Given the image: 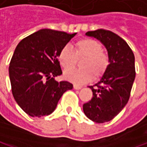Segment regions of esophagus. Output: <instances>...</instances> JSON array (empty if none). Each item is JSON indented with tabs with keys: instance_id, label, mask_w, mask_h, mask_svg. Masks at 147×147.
<instances>
[{
	"instance_id": "esophagus-1",
	"label": "esophagus",
	"mask_w": 147,
	"mask_h": 147,
	"mask_svg": "<svg viewBox=\"0 0 147 147\" xmlns=\"http://www.w3.org/2000/svg\"><path fill=\"white\" fill-rule=\"evenodd\" d=\"M74 89H76V90H80V89H82V87L81 86H78V85H74L73 86Z\"/></svg>"
}]
</instances>
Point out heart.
I'll return each mask as SVG.
<instances>
[{"instance_id":"b5f03b06","label":"heart","mask_w":147,"mask_h":147,"mask_svg":"<svg viewBox=\"0 0 147 147\" xmlns=\"http://www.w3.org/2000/svg\"><path fill=\"white\" fill-rule=\"evenodd\" d=\"M84 59L81 62L82 69H70L77 63V59ZM60 65L66 70L64 77L76 84L86 83L93 76L99 79L106 72L109 60L102 52V47L92 38H82L76 43V49L69 45L62 47L58 55Z\"/></svg>"}]
</instances>
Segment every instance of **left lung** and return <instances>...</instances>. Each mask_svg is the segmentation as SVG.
I'll use <instances>...</instances> for the list:
<instances>
[{
	"label": "left lung",
	"mask_w": 147,
	"mask_h": 147,
	"mask_svg": "<svg viewBox=\"0 0 147 147\" xmlns=\"http://www.w3.org/2000/svg\"><path fill=\"white\" fill-rule=\"evenodd\" d=\"M99 40L108 51L109 65L93 87L92 98L83 104V112L96 123L110 121L129 101L136 77L135 55L126 42L111 31L98 29L86 33Z\"/></svg>",
	"instance_id": "1"
}]
</instances>
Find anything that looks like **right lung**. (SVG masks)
Returning <instances> with one entry per match:
<instances>
[{"instance_id": "right-lung-1", "label": "right lung", "mask_w": 147, "mask_h": 147, "mask_svg": "<svg viewBox=\"0 0 147 147\" xmlns=\"http://www.w3.org/2000/svg\"><path fill=\"white\" fill-rule=\"evenodd\" d=\"M76 34L41 29L16 47L9 66L11 92L17 103L28 115H49L63 93L73 88L71 83L59 82L55 77L62 74L59 52Z\"/></svg>"}]
</instances>
